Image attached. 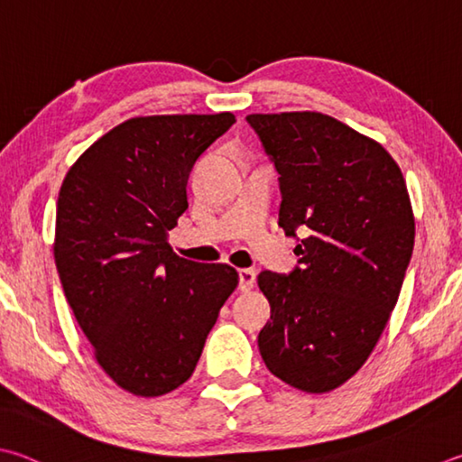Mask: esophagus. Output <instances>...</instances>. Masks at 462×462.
<instances>
[{
  "label": "esophagus",
  "mask_w": 462,
  "mask_h": 462,
  "mask_svg": "<svg viewBox=\"0 0 462 462\" xmlns=\"http://www.w3.org/2000/svg\"><path fill=\"white\" fill-rule=\"evenodd\" d=\"M240 276V291H250L254 287V281H256V273L253 271V268H242V271L238 273Z\"/></svg>",
  "instance_id": "esophagus-1"
}]
</instances>
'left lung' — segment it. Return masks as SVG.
Returning a JSON list of instances; mask_svg holds the SVG:
<instances>
[{
    "instance_id": "obj_1",
    "label": "left lung",
    "mask_w": 462,
    "mask_h": 462,
    "mask_svg": "<svg viewBox=\"0 0 462 462\" xmlns=\"http://www.w3.org/2000/svg\"><path fill=\"white\" fill-rule=\"evenodd\" d=\"M246 121L281 175L279 226L304 236L295 271L258 274L271 303L260 356L292 388L331 392L365 364L396 307L414 248L404 175L377 141L329 115Z\"/></svg>"
}]
</instances>
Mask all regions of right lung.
<instances>
[{
	"label": "right lung",
	"instance_id": "obj_1",
	"mask_svg": "<svg viewBox=\"0 0 462 462\" xmlns=\"http://www.w3.org/2000/svg\"><path fill=\"white\" fill-rule=\"evenodd\" d=\"M236 116L155 115L116 125L62 181L54 260L66 300L105 374L155 398L194 374L209 329L234 289L228 264H199L171 250L188 209L198 157Z\"/></svg>",
	"mask_w": 462,
	"mask_h": 462
}]
</instances>
